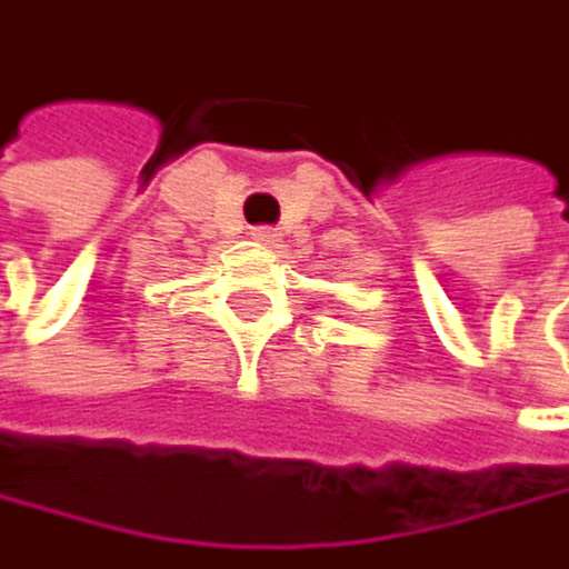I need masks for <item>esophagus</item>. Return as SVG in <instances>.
I'll return each instance as SVG.
<instances>
[{
  "mask_svg": "<svg viewBox=\"0 0 569 569\" xmlns=\"http://www.w3.org/2000/svg\"><path fill=\"white\" fill-rule=\"evenodd\" d=\"M252 239L263 242V246H278V242H281L278 228H252Z\"/></svg>",
  "mask_w": 569,
  "mask_h": 569,
  "instance_id": "obj_1",
  "label": "esophagus"
}]
</instances>
